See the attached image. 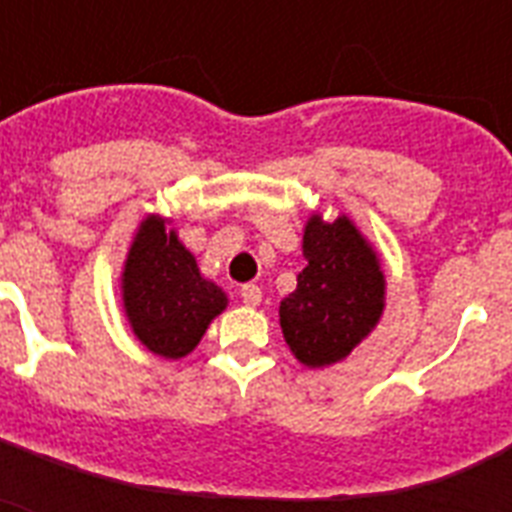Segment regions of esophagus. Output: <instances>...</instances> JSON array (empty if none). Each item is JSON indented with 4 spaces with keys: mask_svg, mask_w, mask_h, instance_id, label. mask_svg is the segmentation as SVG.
<instances>
[{
    "mask_svg": "<svg viewBox=\"0 0 512 512\" xmlns=\"http://www.w3.org/2000/svg\"><path fill=\"white\" fill-rule=\"evenodd\" d=\"M241 300L255 308V305L263 303V289L257 287V284H244L241 287Z\"/></svg>",
    "mask_w": 512,
    "mask_h": 512,
    "instance_id": "34e87169",
    "label": "esophagus"
}]
</instances>
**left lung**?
I'll return each instance as SVG.
<instances>
[{
    "label": "left lung",
    "instance_id": "obj_1",
    "mask_svg": "<svg viewBox=\"0 0 512 512\" xmlns=\"http://www.w3.org/2000/svg\"><path fill=\"white\" fill-rule=\"evenodd\" d=\"M305 268L297 289L279 305V324L292 356L308 369L340 364L358 348L385 311L380 255L348 215L308 217Z\"/></svg>",
    "mask_w": 512,
    "mask_h": 512
}]
</instances>
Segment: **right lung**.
<instances>
[{
  "mask_svg": "<svg viewBox=\"0 0 512 512\" xmlns=\"http://www.w3.org/2000/svg\"><path fill=\"white\" fill-rule=\"evenodd\" d=\"M172 220L146 215L127 249L122 305L132 335L162 358L188 356L212 319L228 308V295L201 276Z\"/></svg>",
  "mask_w": 512,
  "mask_h": 512,
  "instance_id": "obj_1",
  "label": "right lung"
}]
</instances>
